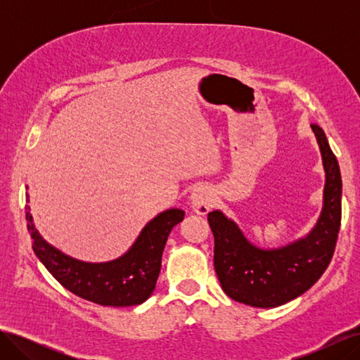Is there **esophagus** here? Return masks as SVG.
I'll return each mask as SVG.
<instances>
[{
	"mask_svg": "<svg viewBox=\"0 0 360 360\" xmlns=\"http://www.w3.org/2000/svg\"><path fill=\"white\" fill-rule=\"evenodd\" d=\"M191 204L192 210L197 214H207V212L210 210V207L213 204L212 191L205 186L197 188L191 195Z\"/></svg>",
	"mask_w": 360,
	"mask_h": 360,
	"instance_id": "1",
	"label": "esophagus"
}]
</instances>
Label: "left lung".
Segmentation results:
<instances>
[{"label": "left lung", "instance_id": "left-lung-1", "mask_svg": "<svg viewBox=\"0 0 360 360\" xmlns=\"http://www.w3.org/2000/svg\"><path fill=\"white\" fill-rule=\"evenodd\" d=\"M326 171L324 207L312 233L282 249L263 250L250 245L237 225L221 212L207 221L214 237L213 263L226 296L255 308H276L299 297L320 279L335 252L341 226L342 180L324 130L311 124Z\"/></svg>", "mask_w": 360, "mask_h": 360}]
</instances>
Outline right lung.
Returning <instances> with one entry per match:
<instances>
[{
	"mask_svg": "<svg viewBox=\"0 0 360 360\" xmlns=\"http://www.w3.org/2000/svg\"><path fill=\"white\" fill-rule=\"evenodd\" d=\"M25 210L32 250L43 266L64 288L102 307H132L150 297L156 287L168 236L184 217L180 209L160 213L147 224L126 255L110 263L91 264L73 259L48 245L36 231L28 205Z\"/></svg>",
	"mask_w": 360,
	"mask_h": 360,
	"instance_id": "obj_1",
	"label": "right lung"
}]
</instances>
